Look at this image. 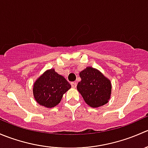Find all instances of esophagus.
Masks as SVG:
<instances>
[{"instance_id": "34e87169", "label": "esophagus", "mask_w": 148, "mask_h": 148, "mask_svg": "<svg viewBox=\"0 0 148 148\" xmlns=\"http://www.w3.org/2000/svg\"><path fill=\"white\" fill-rule=\"evenodd\" d=\"M71 86H72L73 88L77 87V83H76V82H71Z\"/></svg>"}]
</instances>
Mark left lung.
Wrapping results in <instances>:
<instances>
[{"label": "left lung", "mask_w": 148, "mask_h": 148, "mask_svg": "<svg viewBox=\"0 0 148 148\" xmlns=\"http://www.w3.org/2000/svg\"><path fill=\"white\" fill-rule=\"evenodd\" d=\"M79 77L82 80L77 84V90L88 105L97 108L109 102L112 84L100 71L87 66L79 73Z\"/></svg>", "instance_id": "obj_1"}]
</instances>
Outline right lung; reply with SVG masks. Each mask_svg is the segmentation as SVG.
<instances>
[{
  "label": "right lung",
  "instance_id": "1",
  "mask_svg": "<svg viewBox=\"0 0 148 148\" xmlns=\"http://www.w3.org/2000/svg\"><path fill=\"white\" fill-rule=\"evenodd\" d=\"M71 85L63 76L54 69L46 70L34 83L33 94L35 100L40 105L52 108L61 102L64 94Z\"/></svg>",
  "mask_w": 148,
  "mask_h": 148
}]
</instances>
